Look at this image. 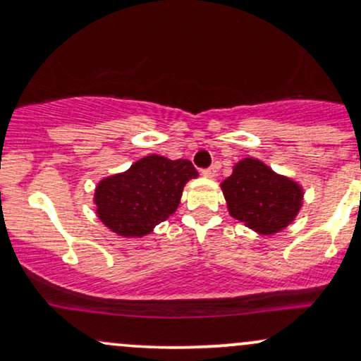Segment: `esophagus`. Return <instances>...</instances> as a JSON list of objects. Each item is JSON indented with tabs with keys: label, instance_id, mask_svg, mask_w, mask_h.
Returning a JSON list of instances; mask_svg holds the SVG:
<instances>
[{
	"label": "esophagus",
	"instance_id": "obj_1",
	"mask_svg": "<svg viewBox=\"0 0 361 361\" xmlns=\"http://www.w3.org/2000/svg\"><path fill=\"white\" fill-rule=\"evenodd\" d=\"M216 170H218V165L214 163V165H212L209 168H204V170H202V173H203V176L213 178V176H216Z\"/></svg>",
	"mask_w": 361,
	"mask_h": 361
}]
</instances>
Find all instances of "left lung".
Here are the masks:
<instances>
[{"label":"left lung","instance_id":"left-lung-1","mask_svg":"<svg viewBox=\"0 0 361 361\" xmlns=\"http://www.w3.org/2000/svg\"><path fill=\"white\" fill-rule=\"evenodd\" d=\"M230 214L263 235L288 226L302 207V188L258 159L246 158L221 183Z\"/></svg>","mask_w":361,"mask_h":361}]
</instances>
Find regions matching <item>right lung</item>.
Here are the masks:
<instances>
[{"label":"right lung","mask_w":361,"mask_h":361,"mask_svg":"<svg viewBox=\"0 0 361 361\" xmlns=\"http://www.w3.org/2000/svg\"><path fill=\"white\" fill-rule=\"evenodd\" d=\"M196 175L188 159L149 154L98 185L94 203L99 220L121 236L148 235L175 213L185 183Z\"/></svg>","instance_id":"1"}]
</instances>
